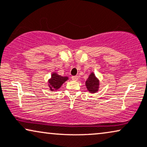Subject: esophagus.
I'll return each mask as SVG.
<instances>
[{"label": "esophagus", "mask_w": 147, "mask_h": 147, "mask_svg": "<svg viewBox=\"0 0 147 147\" xmlns=\"http://www.w3.org/2000/svg\"><path fill=\"white\" fill-rule=\"evenodd\" d=\"M78 79H79V77L78 76H73V77H72V80H73V81H78Z\"/></svg>", "instance_id": "esophagus-1"}]
</instances>
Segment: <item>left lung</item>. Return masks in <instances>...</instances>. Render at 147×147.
Segmentation results:
<instances>
[{
    "instance_id": "obj_1",
    "label": "left lung",
    "mask_w": 147,
    "mask_h": 147,
    "mask_svg": "<svg viewBox=\"0 0 147 147\" xmlns=\"http://www.w3.org/2000/svg\"><path fill=\"white\" fill-rule=\"evenodd\" d=\"M85 86L88 91L91 93H97L99 91V81L95 77V75L93 72H91L87 81H85Z\"/></svg>"
}]
</instances>
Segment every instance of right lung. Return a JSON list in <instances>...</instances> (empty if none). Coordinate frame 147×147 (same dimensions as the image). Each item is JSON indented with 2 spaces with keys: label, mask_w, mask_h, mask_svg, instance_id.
<instances>
[{
  "label": "right lung",
  "mask_w": 147,
  "mask_h": 147,
  "mask_svg": "<svg viewBox=\"0 0 147 147\" xmlns=\"http://www.w3.org/2000/svg\"><path fill=\"white\" fill-rule=\"evenodd\" d=\"M68 79V77H63V76L58 75L56 72H53L51 75V78L48 80V86L50 90L52 91H57L61 87L62 84Z\"/></svg>",
  "instance_id": "1"
}]
</instances>
